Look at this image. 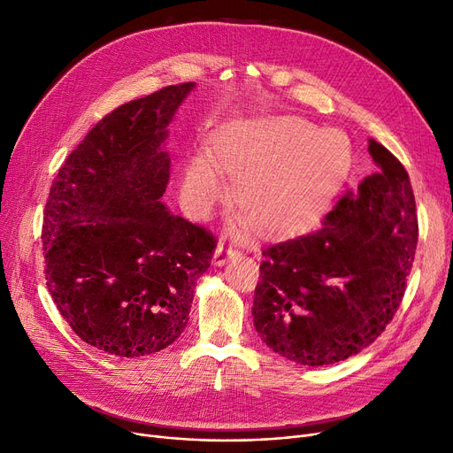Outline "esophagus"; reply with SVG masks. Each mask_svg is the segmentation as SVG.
<instances>
[{
    "instance_id": "1",
    "label": "esophagus",
    "mask_w": 453,
    "mask_h": 453,
    "mask_svg": "<svg viewBox=\"0 0 453 453\" xmlns=\"http://www.w3.org/2000/svg\"><path fill=\"white\" fill-rule=\"evenodd\" d=\"M234 257H241V251L237 248L233 246H226L224 242H220L219 246H216V251L212 255V263L216 266H222L226 265L229 259H234Z\"/></svg>"
}]
</instances>
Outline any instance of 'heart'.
I'll return each mask as SVG.
<instances>
[{"instance_id": "heart-1", "label": "heart", "mask_w": 453, "mask_h": 453, "mask_svg": "<svg viewBox=\"0 0 453 453\" xmlns=\"http://www.w3.org/2000/svg\"><path fill=\"white\" fill-rule=\"evenodd\" d=\"M351 148L337 129L287 120L253 122L216 133L207 159L196 157L185 170L181 200L194 219H207L226 198L220 173L233 178L234 203L266 237H290L320 220L346 180Z\"/></svg>"}]
</instances>
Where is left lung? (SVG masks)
I'll return each instance as SVG.
<instances>
[{"mask_svg":"<svg viewBox=\"0 0 453 453\" xmlns=\"http://www.w3.org/2000/svg\"><path fill=\"white\" fill-rule=\"evenodd\" d=\"M376 173L348 190L322 227L263 250L255 329L280 356L307 366L344 361L376 341L405 294L418 242L409 173L368 141Z\"/></svg>","mask_w":453,"mask_h":453,"instance_id":"left-lung-1","label":"left lung"}]
</instances>
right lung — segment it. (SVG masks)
Wrapping results in <instances>:
<instances>
[{
    "mask_svg": "<svg viewBox=\"0 0 453 453\" xmlns=\"http://www.w3.org/2000/svg\"><path fill=\"white\" fill-rule=\"evenodd\" d=\"M194 83L170 85L97 122L58 168L44 209L46 285L73 333L118 357L178 339L216 237L161 202L166 126Z\"/></svg>",
    "mask_w": 453,
    "mask_h": 453,
    "instance_id": "right-lung-1",
    "label": "right lung"
}]
</instances>
